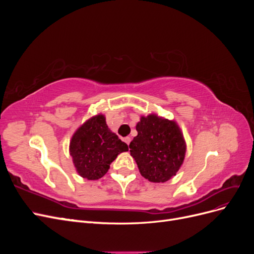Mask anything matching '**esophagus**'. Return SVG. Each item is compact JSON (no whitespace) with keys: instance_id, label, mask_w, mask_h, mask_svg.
Here are the masks:
<instances>
[{"instance_id":"34e87169","label":"esophagus","mask_w":254,"mask_h":254,"mask_svg":"<svg viewBox=\"0 0 254 254\" xmlns=\"http://www.w3.org/2000/svg\"><path fill=\"white\" fill-rule=\"evenodd\" d=\"M124 141H125V143H126L127 145H129V144H130V141H131V139H130V136H126V137H124Z\"/></svg>"}]
</instances>
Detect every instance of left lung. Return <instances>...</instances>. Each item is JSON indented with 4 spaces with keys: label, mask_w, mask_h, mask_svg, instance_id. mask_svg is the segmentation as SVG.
Listing matches in <instances>:
<instances>
[{
    "label": "left lung",
    "mask_w": 254,
    "mask_h": 254,
    "mask_svg": "<svg viewBox=\"0 0 254 254\" xmlns=\"http://www.w3.org/2000/svg\"><path fill=\"white\" fill-rule=\"evenodd\" d=\"M137 135L130 142V155L141 175L150 182H166L176 176L187 151V143L179 125L151 113L141 117Z\"/></svg>",
    "instance_id": "obj_1"
}]
</instances>
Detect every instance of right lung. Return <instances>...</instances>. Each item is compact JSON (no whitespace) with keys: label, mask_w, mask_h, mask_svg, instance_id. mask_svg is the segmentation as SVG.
<instances>
[{"label":"right lung","mask_w":254,"mask_h":254,"mask_svg":"<svg viewBox=\"0 0 254 254\" xmlns=\"http://www.w3.org/2000/svg\"><path fill=\"white\" fill-rule=\"evenodd\" d=\"M124 151H128V145L108 128L102 113L84 122L70 141V155L76 172L88 180L102 178Z\"/></svg>","instance_id":"obj_1"}]
</instances>
